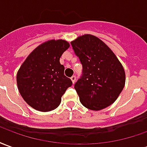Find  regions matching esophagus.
Wrapping results in <instances>:
<instances>
[{
    "instance_id": "esophagus-1",
    "label": "esophagus",
    "mask_w": 147,
    "mask_h": 147,
    "mask_svg": "<svg viewBox=\"0 0 147 147\" xmlns=\"http://www.w3.org/2000/svg\"><path fill=\"white\" fill-rule=\"evenodd\" d=\"M71 80L72 81V83H76V77L75 76H71Z\"/></svg>"
}]
</instances>
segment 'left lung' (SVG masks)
<instances>
[{"label": "left lung", "mask_w": 147, "mask_h": 147, "mask_svg": "<svg viewBox=\"0 0 147 147\" xmlns=\"http://www.w3.org/2000/svg\"><path fill=\"white\" fill-rule=\"evenodd\" d=\"M83 65V75L75 89L83 106L101 110L113 104L125 85V71L113 52L91 34L78 37L71 42Z\"/></svg>", "instance_id": "8db88e82"}]
</instances>
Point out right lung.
I'll use <instances>...</instances> for the list:
<instances>
[{"label": "right lung", "instance_id": "obj_1", "mask_svg": "<svg viewBox=\"0 0 147 147\" xmlns=\"http://www.w3.org/2000/svg\"><path fill=\"white\" fill-rule=\"evenodd\" d=\"M64 40H49L31 52L18 71L19 91L32 108L49 112L57 108L61 97L72 85L64 76V67L60 58L69 48Z\"/></svg>", "mask_w": 147, "mask_h": 147}]
</instances>
